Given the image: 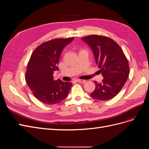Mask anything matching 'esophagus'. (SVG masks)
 Here are the masks:
<instances>
[{"instance_id": "esophagus-1", "label": "esophagus", "mask_w": 149, "mask_h": 149, "mask_svg": "<svg viewBox=\"0 0 149 149\" xmlns=\"http://www.w3.org/2000/svg\"><path fill=\"white\" fill-rule=\"evenodd\" d=\"M77 81L80 83H84L86 81L83 80V79H77Z\"/></svg>"}]
</instances>
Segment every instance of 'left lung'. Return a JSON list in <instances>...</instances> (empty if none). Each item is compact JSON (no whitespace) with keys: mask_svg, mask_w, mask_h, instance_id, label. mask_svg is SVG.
Returning <instances> with one entry per match:
<instances>
[{"mask_svg":"<svg viewBox=\"0 0 149 149\" xmlns=\"http://www.w3.org/2000/svg\"><path fill=\"white\" fill-rule=\"evenodd\" d=\"M93 52L96 63L104 77L102 82H94L96 88L91 96L106 101L114 97L124 86L129 74V66L123 49L113 40L93 35L83 37Z\"/></svg>","mask_w":149,"mask_h":149,"instance_id":"1","label":"left lung"}]
</instances>
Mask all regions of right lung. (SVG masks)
Wrapping results in <instances>:
<instances>
[{
    "label": "right lung",
    "instance_id": "add662e5",
    "mask_svg": "<svg viewBox=\"0 0 149 149\" xmlns=\"http://www.w3.org/2000/svg\"><path fill=\"white\" fill-rule=\"evenodd\" d=\"M74 38H57L36 48L31 55L25 73V81L33 96L47 104H55L67 97L72 83L54 80L53 73L58 70L61 53Z\"/></svg>",
    "mask_w": 149,
    "mask_h": 149
}]
</instances>
